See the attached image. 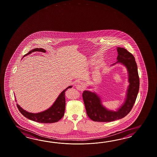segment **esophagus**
I'll return each mask as SVG.
<instances>
[{
	"label": "esophagus",
	"instance_id": "obj_1",
	"mask_svg": "<svg viewBox=\"0 0 157 157\" xmlns=\"http://www.w3.org/2000/svg\"><path fill=\"white\" fill-rule=\"evenodd\" d=\"M76 88L79 91H82L83 89V87L80 84H77L76 85Z\"/></svg>",
	"mask_w": 157,
	"mask_h": 157
}]
</instances>
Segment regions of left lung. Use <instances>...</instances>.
Listing matches in <instances>:
<instances>
[{
    "mask_svg": "<svg viewBox=\"0 0 157 157\" xmlns=\"http://www.w3.org/2000/svg\"><path fill=\"white\" fill-rule=\"evenodd\" d=\"M117 51L118 53L117 61L111 66L120 63L126 67L129 83L126 91V98L122 105L116 111H113L104 106L98 94L88 90L84 91L82 96L86 112L90 119L94 121L110 122L124 117L130 112L137 96L140 79L137 65L134 56L122 48L117 47Z\"/></svg>",
    "mask_w": 157,
    "mask_h": 157,
    "instance_id": "8db88e82",
    "label": "left lung"
}]
</instances>
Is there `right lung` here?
Segmentation results:
<instances>
[{
	"label": "right lung",
	"mask_w": 157,
	"mask_h": 157,
	"mask_svg": "<svg viewBox=\"0 0 157 157\" xmlns=\"http://www.w3.org/2000/svg\"><path fill=\"white\" fill-rule=\"evenodd\" d=\"M35 52H40L46 53V50L42 48H35L33 50L29 51L28 53L25 54L24 57H25L30 54ZM72 86H69L65 89L58 96L57 99L54 102L53 105L46 110L38 113H31L24 110L21 107L17 104V107L21 113L27 119L32 121L41 123H53L58 122L59 120L63 117L65 113V91L69 88H71ZM16 101V100H15Z\"/></svg>",
	"instance_id": "add662e5"
}]
</instances>
